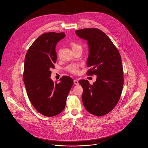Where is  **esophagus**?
Masks as SVG:
<instances>
[{"label": "esophagus", "instance_id": "obj_1", "mask_svg": "<svg viewBox=\"0 0 148 148\" xmlns=\"http://www.w3.org/2000/svg\"><path fill=\"white\" fill-rule=\"evenodd\" d=\"M74 84L75 85H79V82L77 79L74 80Z\"/></svg>", "mask_w": 148, "mask_h": 148}]
</instances>
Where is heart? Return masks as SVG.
Returning a JSON list of instances; mask_svg holds the SVG:
<instances>
[{
	"mask_svg": "<svg viewBox=\"0 0 148 148\" xmlns=\"http://www.w3.org/2000/svg\"><path fill=\"white\" fill-rule=\"evenodd\" d=\"M71 48L72 50H73V51H75L77 50H82L83 48L82 46L79 44L78 42L75 41H72L70 43ZM79 68H80V65L77 64H70L69 65H68L66 68V71L69 72H70L71 73L73 74H77L79 73Z\"/></svg>",
	"mask_w": 148,
	"mask_h": 148,
	"instance_id": "heart-1",
	"label": "heart"
}]
</instances>
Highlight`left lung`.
Returning a JSON list of instances; mask_svg holds the SVG:
<instances>
[{
	"label": "left lung",
	"instance_id": "left-lung-1",
	"mask_svg": "<svg viewBox=\"0 0 148 148\" xmlns=\"http://www.w3.org/2000/svg\"><path fill=\"white\" fill-rule=\"evenodd\" d=\"M76 34L86 40L89 54L86 74L97 75L90 84L87 80H80L83 88L82 100L89 113L101 116L110 112L119 100L124 84L121 56L116 47L106 34L98 28L75 30Z\"/></svg>",
	"mask_w": 148,
	"mask_h": 148
}]
</instances>
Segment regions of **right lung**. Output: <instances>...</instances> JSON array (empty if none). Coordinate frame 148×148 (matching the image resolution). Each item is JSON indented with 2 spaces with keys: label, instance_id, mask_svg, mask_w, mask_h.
Segmentation results:
<instances>
[{
  "label": "right lung",
  "instance_id": "add662e5",
  "mask_svg": "<svg viewBox=\"0 0 148 148\" xmlns=\"http://www.w3.org/2000/svg\"><path fill=\"white\" fill-rule=\"evenodd\" d=\"M65 33L49 32L39 36L29 47L25 57L23 80L29 100L35 109L46 116H53L65 108L73 85L68 76L54 84L50 78L56 62V46Z\"/></svg>",
  "mask_w": 148,
  "mask_h": 148
}]
</instances>
